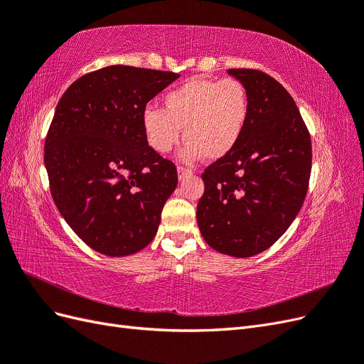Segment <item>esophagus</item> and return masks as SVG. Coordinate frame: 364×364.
<instances>
[{"instance_id": "obj_1", "label": "esophagus", "mask_w": 364, "mask_h": 364, "mask_svg": "<svg viewBox=\"0 0 364 364\" xmlns=\"http://www.w3.org/2000/svg\"><path fill=\"white\" fill-rule=\"evenodd\" d=\"M190 174H193V171L190 168H186V167H182V165H179V167H178L179 181H182L183 178H186V176H190Z\"/></svg>"}]
</instances>
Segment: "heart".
Wrapping results in <instances>:
<instances>
[{"label":"heart","instance_id":"1","mask_svg":"<svg viewBox=\"0 0 364 364\" xmlns=\"http://www.w3.org/2000/svg\"><path fill=\"white\" fill-rule=\"evenodd\" d=\"M164 109L147 107L142 114L149 146L161 155L188 139L181 158L194 162L203 155L220 159L235 149L249 118V95L235 79L193 77L174 87L162 100Z\"/></svg>","mask_w":364,"mask_h":364}]
</instances>
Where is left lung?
Here are the masks:
<instances>
[{"label":"left lung","instance_id":"1","mask_svg":"<svg viewBox=\"0 0 364 364\" xmlns=\"http://www.w3.org/2000/svg\"><path fill=\"white\" fill-rule=\"evenodd\" d=\"M245 85L249 118L238 144L202 174L197 223L214 250L249 258L289 229L305 200L311 138L291 95L258 70H229Z\"/></svg>","mask_w":364,"mask_h":364}]
</instances>
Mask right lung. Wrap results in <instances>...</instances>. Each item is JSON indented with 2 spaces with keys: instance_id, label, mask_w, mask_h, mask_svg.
<instances>
[{
  "instance_id": "1",
  "label": "right lung",
  "mask_w": 364,
  "mask_h": 364,
  "mask_svg": "<svg viewBox=\"0 0 364 364\" xmlns=\"http://www.w3.org/2000/svg\"><path fill=\"white\" fill-rule=\"evenodd\" d=\"M179 74L112 65L77 79L58 103L43 162L60 215L91 249L126 257L155 238L178 185L153 150L142 114Z\"/></svg>"
}]
</instances>
